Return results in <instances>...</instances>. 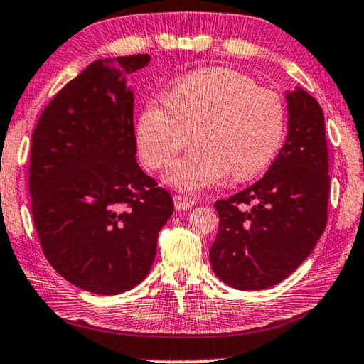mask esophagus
<instances>
[{"mask_svg": "<svg viewBox=\"0 0 364 364\" xmlns=\"http://www.w3.org/2000/svg\"><path fill=\"white\" fill-rule=\"evenodd\" d=\"M173 199H175V208L178 210H189V209H193L194 205H196V199L188 198V196H181V194H175Z\"/></svg>", "mask_w": 364, "mask_h": 364, "instance_id": "esophagus-1", "label": "esophagus"}]
</instances>
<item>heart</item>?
Segmentation results:
<instances>
[{
	"label": "heart",
	"instance_id": "heart-1",
	"mask_svg": "<svg viewBox=\"0 0 364 364\" xmlns=\"http://www.w3.org/2000/svg\"><path fill=\"white\" fill-rule=\"evenodd\" d=\"M286 107L276 91L229 68H200L178 78L166 101L150 100L137 119L140 155L151 170L170 166L193 139L198 147L168 171L181 191L215 186L229 175L250 180L274 159Z\"/></svg>",
	"mask_w": 364,
	"mask_h": 364
}]
</instances>
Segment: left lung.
<instances>
[{"mask_svg": "<svg viewBox=\"0 0 364 364\" xmlns=\"http://www.w3.org/2000/svg\"><path fill=\"white\" fill-rule=\"evenodd\" d=\"M287 97L286 144L262 180L215 200L219 232L209 258L217 278L258 291L286 279L327 227L330 194L323 111L304 90Z\"/></svg>", "mask_w": 364, "mask_h": 364, "instance_id": "8db88e82", "label": "left lung"}]
</instances>
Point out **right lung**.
<instances>
[{
	"instance_id": "add662e5",
	"label": "right lung",
	"mask_w": 364,
	"mask_h": 364,
	"mask_svg": "<svg viewBox=\"0 0 364 364\" xmlns=\"http://www.w3.org/2000/svg\"><path fill=\"white\" fill-rule=\"evenodd\" d=\"M147 53L96 60L68 81L32 132L29 193L41 248L81 289L114 296L151 268L173 198L140 170L124 75Z\"/></svg>"
}]
</instances>
